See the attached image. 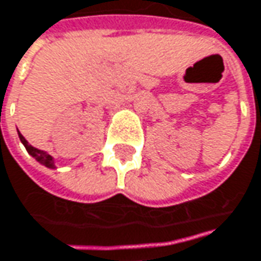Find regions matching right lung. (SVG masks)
Segmentation results:
<instances>
[{
  "mask_svg": "<svg viewBox=\"0 0 261 261\" xmlns=\"http://www.w3.org/2000/svg\"><path fill=\"white\" fill-rule=\"evenodd\" d=\"M19 138H20V141H21V144L24 145V148L28 150V152L32 155L36 162H39V163L44 164V166H46V167H49V169H54V167H56V166H54V159H53L49 154H46L45 151L38 150V148L32 147V145L24 139V137H23L21 134H19Z\"/></svg>",
  "mask_w": 261,
  "mask_h": 261,
  "instance_id": "obj_1",
  "label": "right lung"
}]
</instances>
